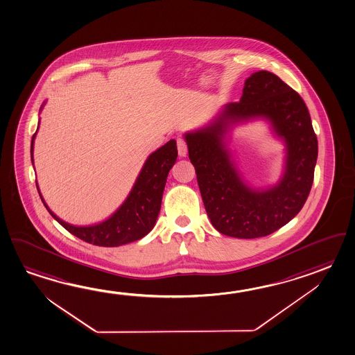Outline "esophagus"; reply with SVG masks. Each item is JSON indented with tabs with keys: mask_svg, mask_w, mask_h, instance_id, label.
Returning a JSON list of instances; mask_svg holds the SVG:
<instances>
[{
	"mask_svg": "<svg viewBox=\"0 0 355 355\" xmlns=\"http://www.w3.org/2000/svg\"><path fill=\"white\" fill-rule=\"evenodd\" d=\"M176 145H178V153L180 157H187L188 155V147H187V142L182 139H176Z\"/></svg>",
	"mask_w": 355,
	"mask_h": 355,
	"instance_id": "obj_1",
	"label": "esophagus"
}]
</instances>
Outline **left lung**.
<instances>
[{"label": "left lung", "mask_w": 355, "mask_h": 355, "mask_svg": "<svg viewBox=\"0 0 355 355\" xmlns=\"http://www.w3.org/2000/svg\"><path fill=\"white\" fill-rule=\"evenodd\" d=\"M259 119L286 146L280 179L263 189L243 178L229 148L236 126ZM184 139L207 214L224 236H268L304 207L313 187L318 139L305 102L277 76L266 70L250 74L239 102L223 105L209 123L184 133Z\"/></svg>", "instance_id": "8db88e82"}]
</instances>
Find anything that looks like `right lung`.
Wrapping results in <instances>:
<instances>
[{
  "label": "right lung",
  "mask_w": 355,
  "mask_h": 355,
  "mask_svg": "<svg viewBox=\"0 0 355 355\" xmlns=\"http://www.w3.org/2000/svg\"><path fill=\"white\" fill-rule=\"evenodd\" d=\"M42 103L40 112L44 105ZM40 123V119H39ZM39 130V125H37ZM36 132L31 139V162L34 165V142ZM178 157L176 141L170 139L164 146L153 151L147 157L139 176L133 184L131 191L127 195L125 202L119 205L114 213H112L102 222L91 225H74L64 222L59 216L50 210L48 204L44 200L39 184L36 188L42 198L45 208L48 209L56 222L62 224L65 230L73 236L80 238L87 243L101 245V247H119L122 244L131 243L147 236L153 230L157 216L160 213L161 202L164 189L166 185L167 175L174 166Z\"/></svg>",
  "instance_id": "1"
}]
</instances>
